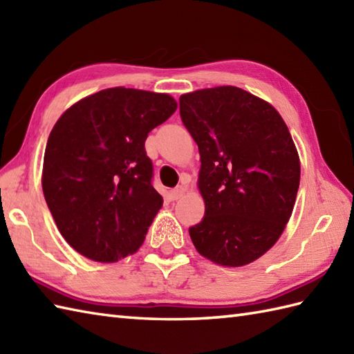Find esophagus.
<instances>
[{"label":"esophagus","instance_id":"34e87169","mask_svg":"<svg viewBox=\"0 0 354 354\" xmlns=\"http://www.w3.org/2000/svg\"><path fill=\"white\" fill-rule=\"evenodd\" d=\"M185 192H187V187L185 185H178L176 189H173L171 192H170V198L173 199V201H176V199H181L184 194H185Z\"/></svg>","mask_w":354,"mask_h":354}]
</instances>
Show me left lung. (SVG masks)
Returning a JSON list of instances; mask_svg holds the SVG:
<instances>
[{"label": "left lung", "instance_id": "8db88e82", "mask_svg": "<svg viewBox=\"0 0 354 354\" xmlns=\"http://www.w3.org/2000/svg\"><path fill=\"white\" fill-rule=\"evenodd\" d=\"M179 114L199 149L205 202L192 242L216 265H250L277 243L295 205L301 165L288 126L272 104L230 85L183 94Z\"/></svg>", "mask_w": 354, "mask_h": 354}]
</instances>
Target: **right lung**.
Returning a JSON list of instances; mask_svg holds the SVG:
<instances>
[{"instance_id": "obj_1", "label": "right lung", "mask_w": 354, "mask_h": 354, "mask_svg": "<svg viewBox=\"0 0 354 354\" xmlns=\"http://www.w3.org/2000/svg\"><path fill=\"white\" fill-rule=\"evenodd\" d=\"M178 103L169 94L108 88L76 102L53 126L42 192L68 245L114 263L137 252L162 207L145 142Z\"/></svg>"}]
</instances>
